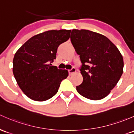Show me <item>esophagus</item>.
Wrapping results in <instances>:
<instances>
[{
  "label": "esophagus",
  "instance_id": "esophagus-1",
  "mask_svg": "<svg viewBox=\"0 0 134 134\" xmlns=\"http://www.w3.org/2000/svg\"><path fill=\"white\" fill-rule=\"evenodd\" d=\"M76 71V69L74 68V67H72V68L71 69L69 70V73L70 75H71V74H72L73 73L75 72Z\"/></svg>",
  "mask_w": 134,
  "mask_h": 134
}]
</instances>
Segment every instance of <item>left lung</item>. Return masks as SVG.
Segmentation results:
<instances>
[{"mask_svg": "<svg viewBox=\"0 0 134 134\" xmlns=\"http://www.w3.org/2000/svg\"><path fill=\"white\" fill-rule=\"evenodd\" d=\"M71 41L82 63L83 82L76 87L80 95L99 100L109 94L123 72V58L107 37L86 29H72Z\"/></svg>", "mask_w": 134, "mask_h": 134, "instance_id": "left-lung-1", "label": "left lung"}]
</instances>
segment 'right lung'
<instances>
[{"label":"right lung","mask_w":134,"mask_h":134,"mask_svg":"<svg viewBox=\"0 0 134 134\" xmlns=\"http://www.w3.org/2000/svg\"><path fill=\"white\" fill-rule=\"evenodd\" d=\"M71 30H50L38 34L25 42L15 53L13 72L22 92L34 101H43L54 96L60 83L67 78V70L51 63L57 49L67 41Z\"/></svg>","instance_id":"obj_1"}]
</instances>
